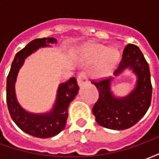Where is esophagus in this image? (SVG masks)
Wrapping results in <instances>:
<instances>
[{
  "mask_svg": "<svg viewBox=\"0 0 159 159\" xmlns=\"http://www.w3.org/2000/svg\"><path fill=\"white\" fill-rule=\"evenodd\" d=\"M88 83V76H87V74L84 71H82L81 73H79V75L77 76V83L78 85L81 86L84 83Z\"/></svg>",
  "mask_w": 159,
  "mask_h": 159,
  "instance_id": "1",
  "label": "esophagus"
}]
</instances>
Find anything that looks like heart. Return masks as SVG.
Here are the masks:
<instances>
[{
    "label": "heart",
    "instance_id": "obj_1",
    "mask_svg": "<svg viewBox=\"0 0 159 159\" xmlns=\"http://www.w3.org/2000/svg\"><path fill=\"white\" fill-rule=\"evenodd\" d=\"M88 62L94 63L100 58L95 67V74L99 77H106L112 72L119 59L118 52L114 49L107 50L102 45H91L88 47L83 54Z\"/></svg>",
    "mask_w": 159,
    "mask_h": 159
}]
</instances>
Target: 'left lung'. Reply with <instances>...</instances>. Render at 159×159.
<instances>
[{
	"mask_svg": "<svg viewBox=\"0 0 159 159\" xmlns=\"http://www.w3.org/2000/svg\"><path fill=\"white\" fill-rule=\"evenodd\" d=\"M129 69L137 77L135 88L127 96L116 97L111 85L113 77L92 81L99 91V99L93 107V114L100 126L115 130L129 129L138 123L151 105L152 87L148 63L136 45L128 44L114 75L119 76Z\"/></svg>",
	"mask_w": 159,
	"mask_h": 159,
	"instance_id": "left-lung-1",
	"label": "left lung"
}]
</instances>
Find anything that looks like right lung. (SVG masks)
Returning a JSON list of instances; mask_svg holds the SVG:
<instances>
[{"label":"right lung","instance_id":"add662e5","mask_svg":"<svg viewBox=\"0 0 159 159\" xmlns=\"http://www.w3.org/2000/svg\"><path fill=\"white\" fill-rule=\"evenodd\" d=\"M50 43H57V40L52 37L39 38L27 44L16 53L7 78V104L10 116L20 129L37 138L54 136L65 129L69 105L79 90L75 77L59 84L54 106L46 113H31L19 105L15 93V83L19 69L28 56L40 48L49 47Z\"/></svg>","mask_w":159,"mask_h":159}]
</instances>
